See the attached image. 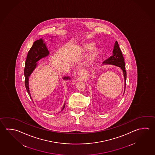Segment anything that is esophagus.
Masks as SVG:
<instances>
[{
    "label": "esophagus",
    "instance_id": "34e87169",
    "mask_svg": "<svg viewBox=\"0 0 155 155\" xmlns=\"http://www.w3.org/2000/svg\"><path fill=\"white\" fill-rule=\"evenodd\" d=\"M78 74L79 76H83L85 74V71L84 70H80L78 71Z\"/></svg>",
    "mask_w": 155,
    "mask_h": 155
}]
</instances>
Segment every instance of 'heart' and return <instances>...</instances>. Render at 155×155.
I'll list each match as a JSON object with an SVG mask.
<instances>
[{"label":"heart","mask_w":155,"mask_h":155,"mask_svg":"<svg viewBox=\"0 0 155 155\" xmlns=\"http://www.w3.org/2000/svg\"><path fill=\"white\" fill-rule=\"evenodd\" d=\"M95 45L96 43L93 41L85 42L82 44L80 48V51L83 53L91 51L88 56L90 62L94 61L98 57L101 52V48L98 46H95Z\"/></svg>","instance_id":"heart-1"}]
</instances>
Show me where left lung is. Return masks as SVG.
<instances>
[{
    "mask_svg": "<svg viewBox=\"0 0 155 155\" xmlns=\"http://www.w3.org/2000/svg\"><path fill=\"white\" fill-rule=\"evenodd\" d=\"M103 64L114 65L117 67L120 68L124 74V93L125 91L126 84V71L125 68V63L124 61V57L121 52V50L119 48L118 42L116 41L115 45L113 49V55L110 57L108 59L104 61Z\"/></svg>",
    "mask_w": 155,
    "mask_h": 155,
    "instance_id": "left-lung-1",
    "label": "left lung"
}]
</instances>
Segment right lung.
Segmentation results:
<instances>
[{
	"instance_id": "add662e5",
	"label": "right lung",
	"mask_w": 155,
	"mask_h": 155,
	"mask_svg": "<svg viewBox=\"0 0 155 155\" xmlns=\"http://www.w3.org/2000/svg\"><path fill=\"white\" fill-rule=\"evenodd\" d=\"M49 55V51L48 50L46 43L44 42L42 38L38 40L33 43L31 48L28 52L27 58L25 60V68L24 70V74L25 76V86L29 96H30L31 100V95L30 93L29 87V78L31 73L33 72L38 65V62L43 58L48 57ZM64 80H71V78L68 76H64L63 78ZM65 104L63 105L61 111L64 109Z\"/></svg>"
}]
</instances>
